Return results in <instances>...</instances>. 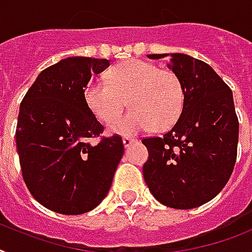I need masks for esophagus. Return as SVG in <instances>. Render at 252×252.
<instances>
[{"label": "esophagus", "mask_w": 252, "mask_h": 252, "mask_svg": "<svg viewBox=\"0 0 252 252\" xmlns=\"http://www.w3.org/2000/svg\"><path fill=\"white\" fill-rule=\"evenodd\" d=\"M122 141H124V145L126 147V148H128L132 143H135L136 141V139H132V138H127V136H125L124 139H122Z\"/></svg>", "instance_id": "1"}]
</instances>
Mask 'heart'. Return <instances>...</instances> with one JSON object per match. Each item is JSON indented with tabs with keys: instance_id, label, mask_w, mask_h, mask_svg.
Returning a JSON list of instances; mask_svg holds the SVG:
<instances>
[{
	"instance_id": "1",
	"label": "heart",
	"mask_w": 252,
	"mask_h": 252,
	"mask_svg": "<svg viewBox=\"0 0 252 252\" xmlns=\"http://www.w3.org/2000/svg\"><path fill=\"white\" fill-rule=\"evenodd\" d=\"M85 99L104 122L117 117L127 100L131 109L108 125V131L130 136L151 127L155 131L171 127L183 111L184 87L175 72L135 59L114 66L108 81L90 82Z\"/></svg>"
}]
</instances>
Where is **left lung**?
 Instances as JSON below:
<instances>
[{
    "label": "left lung",
    "mask_w": 252,
    "mask_h": 252,
    "mask_svg": "<svg viewBox=\"0 0 252 252\" xmlns=\"http://www.w3.org/2000/svg\"><path fill=\"white\" fill-rule=\"evenodd\" d=\"M167 58L184 87V105L171 130L143 139L149 153L143 175L162 205L178 210L209 202L229 180L237 158L238 118L233 94L205 62L186 54H152Z\"/></svg>",
    "instance_id": "left-lung-1"
}]
</instances>
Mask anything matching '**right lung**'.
<instances>
[{"instance_id":"1","label":"right lung","mask_w":252,"mask_h":252,"mask_svg":"<svg viewBox=\"0 0 252 252\" xmlns=\"http://www.w3.org/2000/svg\"><path fill=\"white\" fill-rule=\"evenodd\" d=\"M109 60L72 56L43 69L20 104L16 149L24 183L46 209L80 215L105 198L124 156L121 136L104 131L85 99L93 74Z\"/></svg>"}]
</instances>
